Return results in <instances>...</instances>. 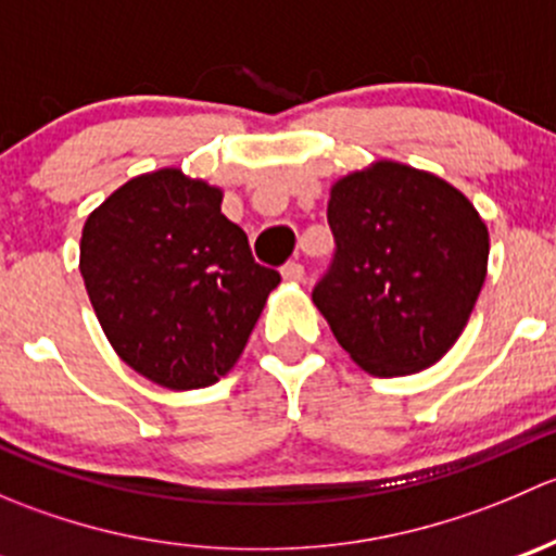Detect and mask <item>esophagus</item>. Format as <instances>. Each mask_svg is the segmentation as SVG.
I'll return each instance as SVG.
<instances>
[{"mask_svg": "<svg viewBox=\"0 0 556 556\" xmlns=\"http://www.w3.org/2000/svg\"><path fill=\"white\" fill-rule=\"evenodd\" d=\"M306 271L301 263H285L282 266V279L285 282H304Z\"/></svg>", "mask_w": 556, "mask_h": 556, "instance_id": "34e87169", "label": "esophagus"}]
</instances>
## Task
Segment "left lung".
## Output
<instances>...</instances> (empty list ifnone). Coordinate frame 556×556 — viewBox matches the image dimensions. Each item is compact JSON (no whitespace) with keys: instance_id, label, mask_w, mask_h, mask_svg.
I'll list each match as a JSON object with an SVG mask.
<instances>
[{"instance_id":"1","label":"left lung","mask_w":556,"mask_h":556,"mask_svg":"<svg viewBox=\"0 0 556 556\" xmlns=\"http://www.w3.org/2000/svg\"><path fill=\"white\" fill-rule=\"evenodd\" d=\"M336 257L312 301L371 377L435 366L468 325L486 279L490 231L468 195L401 161L330 185Z\"/></svg>"}]
</instances>
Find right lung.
<instances>
[{
    "label": "right lung",
    "instance_id": "right-lung-1",
    "mask_svg": "<svg viewBox=\"0 0 556 556\" xmlns=\"http://www.w3.org/2000/svg\"><path fill=\"white\" fill-rule=\"evenodd\" d=\"M220 204L223 188L164 166L112 190L83 226L80 274L106 341L169 390L220 382L279 285Z\"/></svg>",
    "mask_w": 556,
    "mask_h": 556
}]
</instances>
